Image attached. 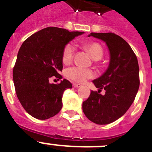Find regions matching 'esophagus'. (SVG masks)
<instances>
[{
  "label": "esophagus",
  "mask_w": 152,
  "mask_h": 152,
  "mask_svg": "<svg viewBox=\"0 0 152 152\" xmlns=\"http://www.w3.org/2000/svg\"><path fill=\"white\" fill-rule=\"evenodd\" d=\"M73 87H75V88H79V87H81V85H80V83H74Z\"/></svg>",
  "instance_id": "obj_1"
}]
</instances>
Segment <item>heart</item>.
<instances>
[{
    "mask_svg": "<svg viewBox=\"0 0 152 152\" xmlns=\"http://www.w3.org/2000/svg\"><path fill=\"white\" fill-rule=\"evenodd\" d=\"M83 49L89 53L92 59L95 61L100 60L104 54L103 48L99 43L89 42L83 44ZM75 53V47L72 44H68L65 46L62 51V62L65 65L71 63L73 59ZM67 77L74 81L78 83H83L87 79H90L95 76V74L91 69H83L80 67H71L65 71Z\"/></svg>",
    "mask_w": 152,
    "mask_h": 152,
    "instance_id": "b5f03b06",
    "label": "heart"
}]
</instances>
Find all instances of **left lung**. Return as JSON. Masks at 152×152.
<instances>
[{"instance_id":"left-lung-1","label":"left lung","mask_w":152,"mask_h":152,"mask_svg":"<svg viewBox=\"0 0 152 152\" xmlns=\"http://www.w3.org/2000/svg\"><path fill=\"white\" fill-rule=\"evenodd\" d=\"M106 44L110 54L108 69L93 80L98 92L91 91L83 102V111L90 121L108 124L123 116L133 102L140 87V69L136 54L121 37L114 33H90ZM106 90L105 95L99 93Z\"/></svg>"}]
</instances>
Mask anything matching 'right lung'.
Instances as JSON below:
<instances>
[{"instance_id": "obj_1", "label": "right lung", "mask_w": 152, "mask_h": 152, "mask_svg": "<svg viewBox=\"0 0 152 152\" xmlns=\"http://www.w3.org/2000/svg\"><path fill=\"white\" fill-rule=\"evenodd\" d=\"M83 31H69L48 27L28 37L22 43L12 77L16 96L30 115L39 120L55 116L62 107V98L72 84L66 79L60 83H50L53 76L62 78V51L66 44Z\"/></svg>"}]
</instances>
